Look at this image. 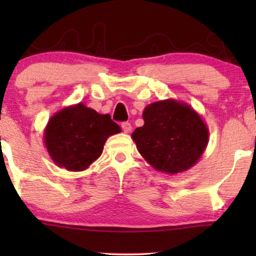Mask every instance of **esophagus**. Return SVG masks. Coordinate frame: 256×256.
<instances>
[{
    "label": "esophagus",
    "mask_w": 256,
    "mask_h": 256,
    "mask_svg": "<svg viewBox=\"0 0 256 256\" xmlns=\"http://www.w3.org/2000/svg\"><path fill=\"white\" fill-rule=\"evenodd\" d=\"M122 128L125 134H128V132H131V130H132V126L128 122H124L122 124Z\"/></svg>",
    "instance_id": "obj_1"
}]
</instances>
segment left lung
<instances>
[{
    "label": "left lung",
    "instance_id": "1",
    "mask_svg": "<svg viewBox=\"0 0 256 256\" xmlns=\"http://www.w3.org/2000/svg\"><path fill=\"white\" fill-rule=\"evenodd\" d=\"M144 125L132 132L138 152L158 172L177 174L192 168L208 144L207 125L185 102L168 98L143 110Z\"/></svg>",
    "mask_w": 256,
    "mask_h": 256
}]
</instances>
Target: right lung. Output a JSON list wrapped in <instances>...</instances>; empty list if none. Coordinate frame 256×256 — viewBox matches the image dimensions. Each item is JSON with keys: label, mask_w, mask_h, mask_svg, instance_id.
I'll list each match as a JSON object with an SVG mask.
<instances>
[{"label": "right lung", "mask_w": 256, "mask_h": 256, "mask_svg": "<svg viewBox=\"0 0 256 256\" xmlns=\"http://www.w3.org/2000/svg\"><path fill=\"white\" fill-rule=\"evenodd\" d=\"M120 131L110 114H100L79 102L49 119L44 128V144L55 165L79 172L98 160L107 138Z\"/></svg>", "instance_id": "1"}]
</instances>
